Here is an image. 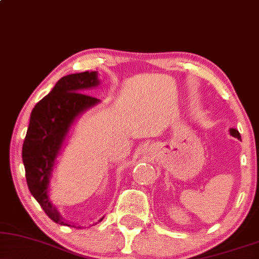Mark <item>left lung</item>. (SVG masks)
<instances>
[{"mask_svg":"<svg viewBox=\"0 0 259 259\" xmlns=\"http://www.w3.org/2000/svg\"><path fill=\"white\" fill-rule=\"evenodd\" d=\"M230 135L236 137V139H238V140H242L239 132H238L237 129H234V127H231V129H230Z\"/></svg>","mask_w":259,"mask_h":259,"instance_id":"8db88e82","label":"left lung"}]
</instances>
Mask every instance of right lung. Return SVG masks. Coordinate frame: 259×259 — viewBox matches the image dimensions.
I'll return each instance as SVG.
<instances>
[{
  "label": "right lung",
  "instance_id": "right-lung-1",
  "mask_svg": "<svg viewBox=\"0 0 259 259\" xmlns=\"http://www.w3.org/2000/svg\"><path fill=\"white\" fill-rule=\"evenodd\" d=\"M99 84L101 80L96 71L65 75L58 80L50 94L34 106L30 113L22 146L27 185L45 213L60 225L80 229V226L65 220L52 204L48 193L52 174L75 120L101 103L99 99L82 92ZM103 219L104 217L98 223Z\"/></svg>",
  "mask_w": 259,
  "mask_h": 259
}]
</instances>
